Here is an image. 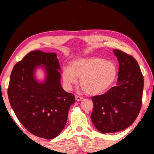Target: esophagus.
Segmentation results:
<instances>
[{
  "label": "esophagus",
  "mask_w": 154,
  "mask_h": 154,
  "mask_svg": "<svg viewBox=\"0 0 154 154\" xmlns=\"http://www.w3.org/2000/svg\"><path fill=\"white\" fill-rule=\"evenodd\" d=\"M82 99H83V97H82V96H75V100H76L77 101H80V100H82Z\"/></svg>",
  "instance_id": "1"
}]
</instances>
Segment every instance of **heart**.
I'll list each match as a JSON object with an SVG mask.
<instances>
[{
	"label": "heart",
	"instance_id": "b5f03b06",
	"mask_svg": "<svg viewBox=\"0 0 154 154\" xmlns=\"http://www.w3.org/2000/svg\"><path fill=\"white\" fill-rule=\"evenodd\" d=\"M118 69L113 62L100 58H79L71 63V67L64 68L62 79L67 87L78 83L90 95H99L106 92L116 80Z\"/></svg>",
	"mask_w": 154,
	"mask_h": 154
}]
</instances>
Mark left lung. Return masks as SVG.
Wrapping results in <instances>:
<instances>
[{
    "instance_id": "left-lung-1",
    "label": "left lung",
    "mask_w": 154,
    "mask_h": 154,
    "mask_svg": "<svg viewBox=\"0 0 154 154\" xmlns=\"http://www.w3.org/2000/svg\"><path fill=\"white\" fill-rule=\"evenodd\" d=\"M113 51L119 64L116 86L104 94L91 97L94 104L91 119L102 133L127 128L139 116L142 105L144 82L139 64L124 51Z\"/></svg>"
}]
</instances>
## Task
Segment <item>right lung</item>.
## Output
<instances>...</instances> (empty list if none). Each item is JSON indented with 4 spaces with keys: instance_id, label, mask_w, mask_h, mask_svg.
<instances>
[{
    "instance_id": "right-lung-1",
    "label": "right lung",
    "mask_w": 154,
    "mask_h": 154,
    "mask_svg": "<svg viewBox=\"0 0 154 154\" xmlns=\"http://www.w3.org/2000/svg\"><path fill=\"white\" fill-rule=\"evenodd\" d=\"M38 66L45 68L47 77L42 84L33 77ZM56 53L32 51L12 70L8 87L10 105L20 123L30 133L51 139L66 125L68 113L75 98L62 88L61 74Z\"/></svg>"
}]
</instances>
